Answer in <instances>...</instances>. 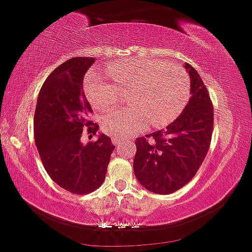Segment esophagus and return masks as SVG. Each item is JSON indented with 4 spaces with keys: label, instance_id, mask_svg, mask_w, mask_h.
I'll return each mask as SVG.
<instances>
[{
    "label": "esophagus",
    "instance_id": "obj_1",
    "mask_svg": "<svg viewBox=\"0 0 252 252\" xmlns=\"http://www.w3.org/2000/svg\"><path fill=\"white\" fill-rule=\"evenodd\" d=\"M113 143L115 144V147H120V144H123V140L118 139V138H113Z\"/></svg>",
    "mask_w": 252,
    "mask_h": 252
}]
</instances>
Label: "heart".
<instances>
[{
  "label": "heart",
  "mask_w": 252,
  "mask_h": 252,
  "mask_svg": "<svg viewBox=\"0 0 252 252\" xmlns=\"http://www.w3.org/2000/svg\"><path fill=\"white\" fill-rule=\"evenodd\" d=\"M103 74L91 71L84 84L86 97L96 109L105 110L116 102L119 90H128L127 109H115L103 119V128L112 137L125 139L149 125L163 126L174 120L190 94L186 72L174 63L150 59H123L107 64Z\"/></svg>",
  "instance_id": "obj_1"
}]
</instances>
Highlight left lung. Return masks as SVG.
<instances>
[{
  "mask_svg": "<svg viewBox=\"0 0 252 252\" xmlns=\"http://www.w3.org/2000/svg\"><path fill=\"white\" fill-rule=\"evenodd\" d=\"M191 97L164 129L136 139L133 170L148 191L169 194L185 186L204 161L212 140L214 108L198 72L186 62Z\"/></svg>",
  "mask_w": 252,
  "mask_h": 252,
  "instance_id": "left-lung-1",
  "label": "left lung"
}]
</instances>
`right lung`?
<instances>
[{
    "label": "right lung",
    "mask_w": 252,
    "mask_h": 252,
    "mask_svg": "<svg viewBox=\"0 0 252 252\" xmlns=\"http://www.w3.org/2000/svg\"><path fill=\"white\" fill-rule=\"evenodd\" d=\"M94 58H73L63 62L43 84L34 112V142L49 177L64 190L90 193L105 179L112 139L103 133L96 142L84 144L83 128L89 133L98 125L89 121L93 113L83 89L84 75Z\"/></svg>",
    "instance_id": "obj_1"
}]
</instances>
